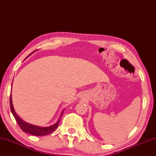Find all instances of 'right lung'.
I'll return each mask as SVG.
<instances>
[{"instance_id":"1","label":"right lung","mask_w":156,"mask_h":156,"mask_svg":"<svg viewBox=\"0 0 156 156\" xmlns=\"http://www.w3.org/2000/svg\"><path fill=\"white\" fill-rule=\"evenodd\" d=\"M34 51H33V52H34ZM33 52H32V53H33ZM10 109H11L12 115H13V116H14L15 120H16L17 123L18 124L19 126L20 127V129H22V130H23L24 132L30 133V134L34 135V136H46V135L49 134V133H51V132H53V131L55 130L57 127H58L59 122H60L61 116H62L63 112H64V110L62 111V112H61V114L60 118H59V119H58V121H57L55 124L51 125V126H49L42 127V126H35V125L29 124V123L24 122L23 119H20V118L17 116V114L15 113L14 107H13V105H12L11 94H10Z\"/></svg>"}]
</instances>
